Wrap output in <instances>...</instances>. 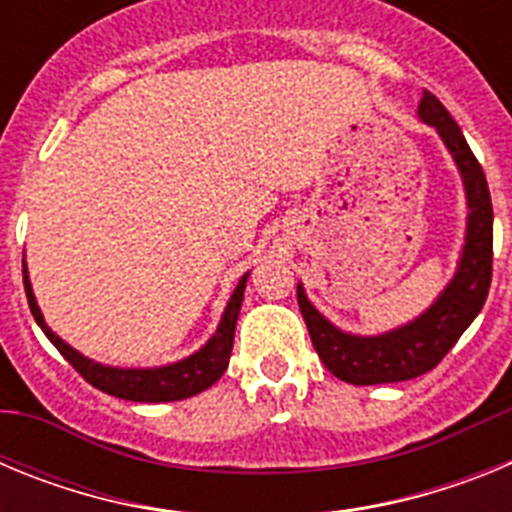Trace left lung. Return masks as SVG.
Returning a JSON list of instances; mask_svg holds the SVG:
<instances>
[{"label":"left lung","mask_w":512,"mask_h":512,"mask_svg":"<svg viewBox=\"0 0 512 512\" xmlns=\"http://www.w3.org/2000/svg\"><path fill=\"white\" fill-rule=\"evenodd\" d=\"M420 122L436 128L449 148L467 194V233L454 277L418 318L377 336H356L330 323L297 284V302L310 330L312 346L333 377L348 384H390L431 372L472 325L487 300L492 282V200L485 171L449 110L423 92Z\"/></svg>","instance_id":"8db88e82"}]
</instances>
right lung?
Segmentation results:
<instances>
[{
    "instance_id": "right-lung-1",
    "label": "right lung",
    "mask_w": 512,
    "mask_h": 512,
    "mask_svg": "<svg viewBox=\"0 0 512 512\" xmlns=\"http://www.w3.org/2000/svg\"><path fill=\"white\" fill-rule=\"evenodd\" d=\"M22 279H25L27 305H30L35 323L48 336V341L61 351L63 359L69 361L92 387L130 402H174L200 395L202 390L212 387L217 379L223 377V372L228 369L230 351H233L235 323H238V312H241L248 274H243L238 287L233 289V295H230L228 305L223 310V318L217 323L210 341L200 351H194L192 356H184V359L174 361V364L146 366V369H140V366H130L128 369V366L99 364V361L79 354L74 346H69L61 336L53 333L51 325L45 323L38 300H35L33 284H30V277H27L25 261H22Z\"/></svg>"
}]
</instances>
